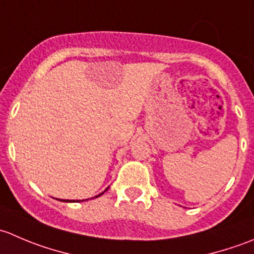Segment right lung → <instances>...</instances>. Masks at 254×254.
<instances>
[{
  "instance_id": "right-lung-1",
  "label": "right lung",
  "mask_w": 254,
  "mask_h": 254,
  "mask_svg": "<svg viewBox=\"0 0 254 254\" xmlns=\"http://www.w3.org/2000/svg\"><path fill=\"white\" fill-rule=\"evenodd\" d=\"M106 190H108V188H107V189H106ZM106 190H104V191H106ZM104 191H103V193L98 194V195H96V198H98V196H101V195H102V194H104ZM61 201H67V203H71V201H75V200H61ZM82 201H83V200H82Z\"/></svg>"
}]
</instances>
